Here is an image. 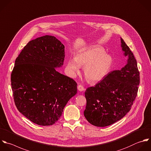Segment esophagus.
I'll return each mask as SVG.
<instances>
[{
    "instance_id": "1",
    "label": "esophagus",
    "mask_w": 151,
    "mask_h": 151,
    "mask_svg": "<svg viewBox=\"0 0 151 151\" xmlns=\"http://www.w3.org/2000/svg\"><path fill=\"white\" fill-rule=\"evenodd\" d=\"M78 89L79 91H83L85 89L84 88V87L83 86H82V85H78Z\"/></svg>"
}]
</instances>
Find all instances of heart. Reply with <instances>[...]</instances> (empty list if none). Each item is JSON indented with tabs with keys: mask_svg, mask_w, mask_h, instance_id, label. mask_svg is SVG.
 Here are the masks:
<instances>
[{
	"mask_svg": "<svg viewBox=\"0 0 151 151\" xmlns=\"http://www.w3.org/2000/svg\"><path fill=\"white\" fill-rule=\"evenodd\" d=\"M112 57L105 53L101 47L95 46L77 54L75 59H70L67 68L73 76L79 72L80 66L84 67V75L91 82H98L104 79L113 66Z\"/></svg>",
	"mask_w": 151,
	"mask_h": 151,
	"instance_id": "obj_1",
	"label": "heart"
}]
</instances>
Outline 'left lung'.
<instances>
[{
    "label": "left lung",
    "instance_id": "1",
    "mask_svg": "<svg viewBox=\"0 0 151 151\" xmlns=\"http://www.w3.org/2000/svg\"><path fill=\"white\" fill-rule=\"evenodd\" d=\"M121 40L124 55L128 57L127 65L121 70L109 72L85 92L84 116L96 127H107L121 119L131 110L137 96L140 76L137 60L124 40Z\"/></svg>",
    "mask_w": 151,
    "mask_h": 151
}]
</instances>
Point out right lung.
<instances>
[{
  "mask_svg": "<svg viewBox=\"0 0 151 151\" xmlns=\"http://www.w3.org/2000/svg\"><path fill=\"white\" fill-rule=\"evenodd\" d=\"M64 58V45L45 35L30 41L16 59L11 73L14 104L34 124H55L77 93L76 82L55 69L63 65Z\"/></svg>",
  "mask_w": 151,
  "mask_h": 151,
  "instance_id": "right-lung-1",
  "label": "right lung"
}]
</instances>
